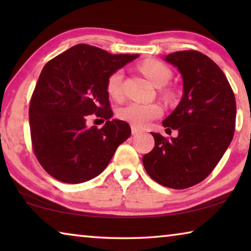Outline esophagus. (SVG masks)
<instances>
[{
  "label": "esophagus",
  "instance_id": "obj_1",
  "mask_svg": "<svg viewBox=\"0 0 251 251\" xmlns=\"http://www.w3.org/2000/svg\"><path fill=\"white\" fill-rule=\"evenodd\" d=\"M139 133H142V130L139 129L138 127L131 126V134H133V135H137V134H139Z\"/></svg>",
  "mask_w": 251,
  "mask_h": 251
}]
</instances>
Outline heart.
<instances>
[{"label":"heart","mask_w":251,"mask_h":251,"mask_svg":"<svg viewBox=\"0 0 251 251\" xmlns=\"http://www.w3.org/2000/svg\"><path fill=\"white\" fill-rule=\"evenodd\" d=\"M139 70L156 87L165 86L173 77L172 70L163 62L157 61V59L144 61L139 65ZM123 77H124L123 71L117 70L109 74L107 80H106V91L110 97L115 100L121 99L123 95ZM163 95L166 99H169V97H172L173 92L171 90H165ZM117 114L121 120L128 122L134 126L143 127L155 118L161 116L163 109L158 104H142L131 101V103L126 104L118 109Z\"/></svg>","instance_id":"heart-1"}]
</instances>
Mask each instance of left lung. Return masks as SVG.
Returning <instances> with one entry per match:
<instances>
[{
  "label": "left lung",
  "instance_id": "8db88e82",
  "mask_svg": "<svg viewBox=\"0 0 251 251\" xmlns=\"http://www.w3.org/2000/svg\"><path fill=\"white\" fill-rule=\"evenodd\" d=\"M165 61L182 76L184 94L175 110L163 122L176 138L151 133L152 151L143 165L156 182L185 189L202 181L214 171L231 143L236 126V100L226 75L198 50H180Z\"/></svg>",
  "mask_w": 251,
  "mask_h": 251
}]
</instances>
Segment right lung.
<instances>
[{
	"instance_id": "1",
	"label": "right lung",
	"mask_w": 251,
	"mask_h": 251,
	"mask_svg": "<svg viewBox=\"0 0 251 251\" xmlns=\"http://www.w3.org/2000/svg\"><path fill=\"white\" fill-rule=\"evenodd\" d=\"M137 57L77 44L46 63L29 101V128L34 154L55 179L79 184L99 176L129 137L126 122L109 121L106 80ZM93 113L106 120L101 129L87 127Z\"/></svg>"
}]
</instances>
